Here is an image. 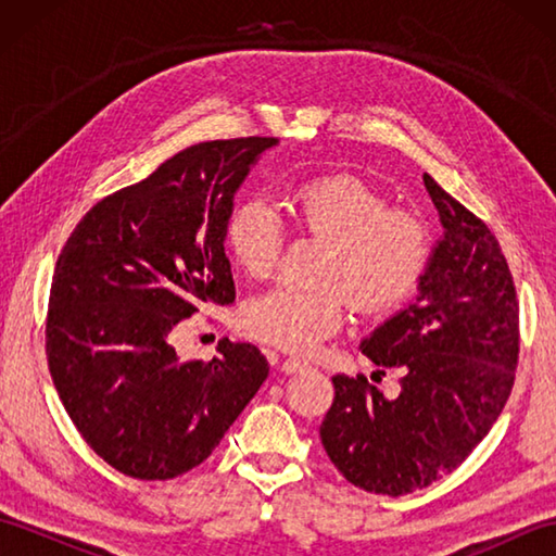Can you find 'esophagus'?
Returning <instances> with one entry per match:
<instances>
[{
    "mask_svg": "<svg viewBox=\"0 0 556 556\" xmlns=\"http://www.w3.org/2000/svg\"><path fill=\"white\" fill-rule=\"evenodd\" d=\"M281 372H287V375H291V372H301V370H305L308 368V363H305L303 358H296V356H291V358H285L281 361Z\"/></svg>",
    "mask_w": 556,
    "mask_h": 556,
    "instance_id": "obj_1",
    "label": "esophagus"
}]
</instances>
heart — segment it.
<instances>
[{
  "label": "heart",
  "instance_id": "obj_1",
  "mask_svg": "<svg viewBox=\"0 0 556 556\" xmlns=\"http://www.w3.org/2000/svg\"><path fill=\"white\" fill-rule=\"evenodd\" d=\"M291 215L301 233L325 241L315 287H277L245 303L248 334L285 351H311L332 337L344 305L387 315L406 303L428 271L432 231L418 212L389 207L358 176L325 174L293 188ZM227 248L248 277L267 279L285 251V227L263 198H245L227 219Z\"/></svg>",
  "mask_w": 556,
  "mask_h": 556
}]
</instances>
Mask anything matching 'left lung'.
Listing matches in <instances>:
<instances>
[{"instance_id": "8db88e82", "label": "left lung", "mask_w": 556, "mask_h": 556, "mask_svg": "<svg viewBox=\"0 0 556 556\" xmlns=\"http://www.w3.org/2000/svg\"><path fill=\"white\" fill-rule=\"evenodd\" d=\"M422 181L444 236L418 299L361 344L380 375H401L399 394L384 396L365 375H334L320 425L339 473L389 497L432 485L482 442L511 394L521 341L514 277L497 239L430 174Z\"/></svg>"}]
</instances>
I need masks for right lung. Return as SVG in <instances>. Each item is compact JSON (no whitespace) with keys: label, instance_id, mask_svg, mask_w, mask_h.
Listing matches in <instances>:
<instances>
[{"label":"right lung","instance_id":"add662e5","mask_svg":"<svg viewBox=\"0 0 556 556\" xmlns=\"http://www.w3.org/2000/svg\"><path fill=\"white\" fill-rule=\"evenodd\" d=\"M277 138L207 140L83 217L59 253L45 353L86 444L124 476L169 480L203 464L267 380L253 344L179 361L172 332L200 303H233L224 231L251 164Z\"/></svg>","mask_w":556,"mask_h":556}]
</instances>
